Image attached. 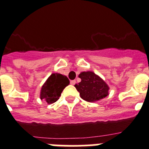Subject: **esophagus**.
<instances>
[{
    "instance_id": "obj_1",
    "label": "esophagus",
    "mask_w": 149,
    "mask_h": 149,
    "mask_svg": "<svg viewBox=\"0 0 149 149\" xmlns=\"http://www.w3.org/2000/svg\"><path fill=\"white\" fill-rule=\"evenodd\" d=\"M75 83H76V80H71L70 81L71 85H75Z\"/></svg>"
}]
</instances>
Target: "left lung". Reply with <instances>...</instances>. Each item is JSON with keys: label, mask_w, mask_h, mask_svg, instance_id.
Returning a JSON list of instances; mask_svg holds the SVG:
<instances>
[{"label": "left lung", "mask_w": 149, "mask_h": 149, "mask_svg": "<svg viewBox=\"0 0 149 149\" xmlns=\"http://www.w3.org/2000/svg\"><path fill=\"white\" fill-rule=\"evenodd\" d=\"M79 77L81 79V82L75 85V87L83 100L93 102L108 95V86L93 72H82Z\"/></svg>", "instance_id": "8db88e82"}]
</instances>
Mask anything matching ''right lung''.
I'll list each match as a JSON object with an SVG mask.
<instances>
[{
	"mask_svg": "<svg viewBox=\"0 0 149 149\" xmlns=\"http://www.w3.org/2000/svg\"><path fill=\"white\" fill-rule=\"evenodd\" d=\"M69 84L70 80L67 77L60 73H52L42 87L40 98L45 100L47 104L54 103Z\"/></svg>",
	"mask_w": 149,
	"mask_h": 149,
	"instance_id": "1",
	"label": "right lung"
}]
</instances>
